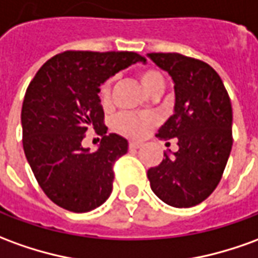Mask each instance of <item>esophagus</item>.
<instances>
[{"label": "esophagus", "mask_w": 258, "mask_h": 258, "mask_svg": "<svg viewBox=\"0 0 258 258\" xmlns=\"http://www.w3.org/2000/svg\"><path fill=\"white\" fill-rule=\"evenodd\" d=\"M128 147L130 149H138V148H141L142 147V144L141 142H137V141H131L128 144Z\"/></svg>", "instance_id": "esophagus-1"}]
</instances>
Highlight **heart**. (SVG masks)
<instances>
[{
    "mask_svg": "<svg viewBox=\"0 0 258 258\" xmlns=\"http://www.w3.org/2000/svg\"><path fill=\"white\" fill-rule=\"evenodd\" d=\"M140 81L148 93H151L156 86L165 85V79L162 77V74L154 68H148L141 71ZM113 85H114V78L111 77L106 79L100 86L99 95L103 104L110 103ZM156 124H158V117L152 113H123L117 116L116 120L113 121V128L120 134L133 137V138H140L147 134L149 130L154 128Z\"/></svg>",
    "mask_w": 258,
    "mask_h": 258,
    "instance_id": "heart-1",
    "label": "heart"
}]
</instances>
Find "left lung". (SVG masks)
I'll use <instances>...</instances> for the list:
<instances>
[{
  "mask_svg": "<svg viewBox=\"0 0 258 258\" xmlns=\"http://www.w3.org/2000/svg\"><path fill=\"white\" fill-rule=\"evenodd\" d=\"M174 84V113L158 131L160 140L177 138L179 151L147 176L152 191L176 208L203 203L217 188L232 149V104L217 71L179 53H149Z\"/></svg>",
  "mask_w": 258,
  "mask_h": 258,
  "instance_id": "obj_1",
  "label": "left lung"
}]
</instances>
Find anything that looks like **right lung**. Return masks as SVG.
I'll return each mask as SVG.
<instances>
[{"label": "right lung", "mask_w": 258, "mask_h": 258, "mask_svg": "<svg viewBox=\"0 0 258 258\" xmlns=\"http://www.w3.org/2000/svg\"><path fill=\"white\" fill-rule=\"evenodd\" d=\"M145 58L133 51H64L46 61L29 84L22 104L23 151L41 190L54 204L88 212L113 188V165L128 142L109 134L99 86ZM104 135L98 151L82 147L88 129Z\"/></svg>", "instance_id": "add662e5"}]
</instances>
